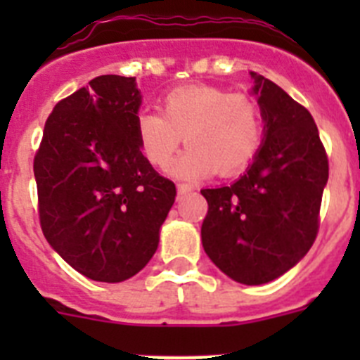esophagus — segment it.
I'll use <instances>...</instances> for the list:
<instances>
[{"instance_id":"1","label":"esophagus","mask_w":360,"mask_h":360,"mask_svg":"<svg viewBox=\"0 0 360 360\" xmlns=\"http://www.w3.org/2000/svg\"><path fill=\"white\" fill-rule=\"evenodd\" d=\"M191 191H193L191 184H178V195H187Z\"/></svg>"}]
</instances>
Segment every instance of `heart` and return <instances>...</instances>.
Returning <instances> with one entry per match:
<instances>
[{
    "label": "heart",
    "mask_w": 360,
    "mask_h": 360,
    "mask_svg": "<svg viewBox=\"0 0 360 360\" xmlns=\"http://www.w3.org/2000/svg\"><path fill=\"white\" fill-rule=\"evenodd\" d=\"M158 111L144 110L135 117L136 142L153 167L165 169L186 136L189 149L173 167L180 178H200L214 169L219 176L241 173L265 139L259 104L216 86L174 88L158 101Z\"/></svg>",
    "instance_id": "b5f03b06"
}]
</instances>
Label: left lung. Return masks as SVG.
Returning <instances> with one entry per match:
<instances>
[{"instance_id":"8db88e82","label":"left lung","mask_w":360,"mask_h":360,"mask_svg":"<svg viewBox=\"0 0 360 360\" xmlns=\"http://www.w3.org/2000/svg\"><path fill=\"white\" fill-rule=\"evenodd\" d=\"M250 75L265 141L240 180L202 189L209 203L202 243L229 278L263 285L290 270L316 241L328 155L310 111L276 82Z\"/></svg>"}]
</instances>
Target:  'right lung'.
<instances>
[{
    "label": "right lung",
    "mask_w": 360,
    "mask_h": 360,
    "mask_svg": "<svg viewBox=\"0 0 360 360\" xmlns=\"http://www.w3.org/2000/svg\"><path fill=\"white\" fill-rule=\"evenodd\" d=\"M139 106L135 77L98 75L56 104L34 157L44 238L94 281L141 272L176 198L139 148Z\"/></svg>",
    "instance_id": "obj_1"
}]
</instances>
